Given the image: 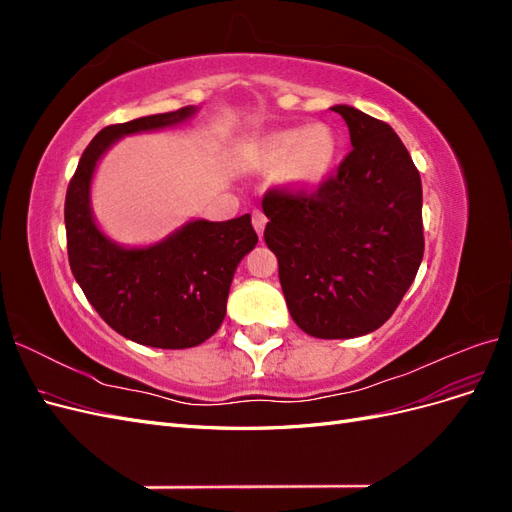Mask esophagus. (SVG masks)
Instances as JSON below:
<instances>
[{"mask_svg":"<svg viewBox=\"0 0 512 512\" xmlns=\"http://www.w3.org/2000/svg\"><path fill=\"white\" fill-rule=\"evenodd\" d=\"M252 224H254V230L258 232V237H262L265 235V226H267V218H265V213L262 211H254L252 213Z\"/></svg>","mask_w":512,"mask_h":512,"instance_id":"34e87169","label":"esophagus"}]
</instances>
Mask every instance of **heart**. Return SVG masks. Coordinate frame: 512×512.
Instances as JSON below:
<instances>
[{"label":"heart","instance_id":"1","mask_svg":"<svg viewBox=\"0 0 512 512\" xmlns=\"http://www.w3.org/2000/svg\"><path fill=\"white\" fill-rule=\"evenodd\" d=\"M339 156V138L327 123L280 128L258 136L247 151L254 173H275L286 190L309 194L329 179Z\"/></svg>","mask_w":512,"mask_h":512}]
</instances>
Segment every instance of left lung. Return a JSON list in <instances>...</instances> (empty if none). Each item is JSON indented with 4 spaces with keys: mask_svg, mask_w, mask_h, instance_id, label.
<instances>
[{
    "mask_svg": "<svg viewBox=\"0 0 512 512\" xmlns=\"http://www.w3.org/2000/svg\"><path fill=\"white\" fill-rule=\"evenodd\" d=\"M352 151L320 190L269 192L265 241L297 327L320 339L380 329L421 267L423 185L395 130L348 104Z\"/></svg>",
    "mask_w": 512,
    "mask_h": 512,
    "instance_id": "8db88e82",
    "label": "left lung"
}]
</instances>
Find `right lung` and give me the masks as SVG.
Returning a JSON list of instances; mask_svg holds the SVG:
<instances>
[{"label": "right lung", "mask_w": 512, "mask_h": 512, "mask_svg": "<svg viewBox=\"0 0 512 512\" xmlns=\"http://www.w3.org/2000/svg\"><path fill=\"white\" fill-rule=\"evenodd\" d=\"M196 113V106H183L100 130L66 194L74 280L108 327L151 348H194L220 329L232 277L258 243L252 215L226 222L192 218L156 243L121 245L96 222L91 185L100 160L123 136L177 128Z\"/></svg>", "instance_id": "obj_1"}]
</instances>
